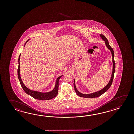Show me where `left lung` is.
I'll return each instance as SVG.
<instances>
[{
    "label": "left lung",
    "mask_w": 134,
    "mask_h": 134,
    "mask_svg": "<svg viewBox=\"0 0 134 134\" xmlns=\"http://www.w3.org/2000/svg\"><path fill=\"white\" fill-rule=\"evenodd\" d=\"M100 36L102 38V39L105 42L106 46H107V47L110 50V51L111 52V55H112V59H113V71H112V73H111V77L110 80L108 83L107 84V85L105 87H104L103 88H102V90H100V91H99L92 93L86 94H83L82 93L80 92V91H78V90L76 88V85H75V80H74V89H75V91H76V93H77V95H78L80 97L88 98H94L99 97L100 95H102V94H103L104 92H105L106 91H108V90L111 87L112 82H113V81L114 74L115 70V64L114 62V50H113V49L111 48V47L109 45L108 41L107 39V38L105 37V36L103 35V34H100Z\"/></svg>",
    "instance_id": "1"
}]
</instances>
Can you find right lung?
I'll return each instance as SVG.
<instances>
[{"label":"right lung","mask_w":134,"mask_h":134,"mask_svg":"<svg viewBox=\"0 0 134 134\" xmlns=\"http://www.w3.org/2000/svg\"><path fill=\"white\" fill-rule=\"evenodd\" d=\"M29 40L27 41V42L25 43V45L26 44V43L28 42ZM20 54L19 57V59H18V62H19V66H18V77L19 80L20 82V85L21 86L24 91L26 93L29 95L31 96V97L34 98L35 99L40 100H48L52 99L54 98V97H56L58 93V85H59V80L61 77L63 76H61L59 77H58L55 81V86L54 89L51 91H49L48 92H38L37 91H32L30 89H29L27 87H26L25 85L23 84L22 80L20 77Z\"/></svg>","instance_id":"add662e5"}]
</instances>
